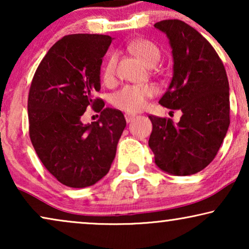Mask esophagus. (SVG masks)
<instances>
[{"mask_svg": "<svg viewBox=\"0 0 249 249\" xmlns=\"http://www.w3.org/2000/svg\"><path fill=\"white\" fill-rule=\"evenodd\" d=\"M135 117H136V114H132V113H125L124 114L125 121H127V122H130Z\"/></svg>", "mask_w": 249, "mask_h": 249, "instance_id": "1", "label": "esophagus"}]
</instances>
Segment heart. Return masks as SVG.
I'll use <instances>...</instances> for the list:
<instances>
[{"mask_svg": "<svg viewBox=\"0 0 249 249\" xmlns=\"http://www.w3.org/2000/svg\"><path fill=\"white\" fill-rule=\"evenodd\" d=\"M128 49L146 66L153 67L161 57V51L154 43L147 39H136L129 43ZM115 56L111 54L105 61L102 77L105 83H111L114 78ZM154 94V88L149 85H125L112 95L111 102L115 107L127 112H137L147 103V100Z\"/></svg>", "mask_w": 249, "mask_h": 249, "instance_id": "heart-1", "label": "heart"}]
</instances>
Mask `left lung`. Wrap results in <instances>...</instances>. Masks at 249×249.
<instances>
[{
  "label": "left lung",
  "instance_id": "8db88e82",
  "mask_svg": "<svg viewBox=\"0 0 249 249\" xmlns=\"http://www.w3.org/2000/svg\"><path fill=\"white\" fill-rule=\"evenodd\" d=\"M154 27L168 36L173 56L172 80L159 103L182 115L177 124L149 115L148 145L163 171L195 175L213 161L227 135L229 81L215 50L196 29L178 19L162 20Z\"/></svg>",
  "mask_w": 249,
  "mask_h": 249
}]
</instances>
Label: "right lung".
Listing matches in <instances>:
<instances>
[{
	"instance_id": "add662e5",
	"label": "right lung",
	"mask_w": 249,
	"mask_h": 249,
	"mask_svg": "<svg viewBox=\"0 0 249 249\" xmlns=\"http://www.w3.org/2000/svg\"><path fill=\"white\" fill-rule=\"evenodd\" d=\"M111 42L97 34L64 36L40 61L30 85V141L47 171L71 188L91 186L107 175L127 124L121 111L94 98ZM89 106L101 112L100 119L84 125L81 115Z\"/></svg>"
}]
</instances>
